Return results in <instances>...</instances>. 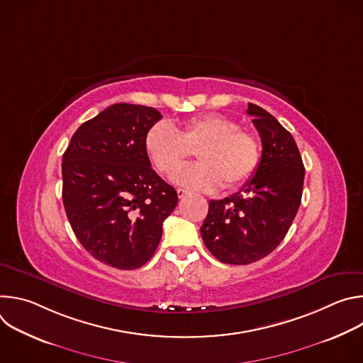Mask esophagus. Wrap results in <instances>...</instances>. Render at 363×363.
Listing matches in <instances>:
<instances>
[{"mask_svg": "<svg viewBox=\"0 0 363 363\" xmlns=\"http://www.w3.org/2000/svg\"><path fill=\"white\" fill-rule=\"evenodd\" d=\"M177 192H178V198H184V196L188 195V191H186V189H182V188H178Z\"/></svg>", "mask_w": 363, "mask_h": 363, "instance_id": "obj_1", "label": "esophagus"}]
</instances>
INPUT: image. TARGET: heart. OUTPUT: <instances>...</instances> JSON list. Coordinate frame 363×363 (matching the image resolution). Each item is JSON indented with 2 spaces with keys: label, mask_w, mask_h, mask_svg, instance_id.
I'll return each instance as SVG.
<instances>
[{
  "label": "heart",
  "mask_w": 363,
  "mask_h": 363,
  "mask_svg": "<svg viewBox=\"0 0 363 363\" xmlns=\"http://www.w3.org/2000/svg\"><path fill=\"white\" fill-rule=\"evenodd\" d=\"M145 149L161 174L171 175L198 150V162L178 171L174 182L194 191L214 192L244 185L260 164V143L250 132L224 115L191 118L178 132L168 122H158L145 135Z\"/></svg>",
  "instance_id": "1"
}]
</instances>
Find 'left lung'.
Wrapping results in <instances>:
<instances>
[{"mask_svg": "<svg viewBox=\"0 0 363 363\" xmlns=\"http://www.w3.org/2000/svg\"><path fill=\"white\" fill-rule=\"evenodd\" d=\"M263 152L252 178L224 199L210 201L202 240L221 263L244 266L269 255L286 237L301 202L304 167L298 147L279 121L248 103Z\"/></svg>", "mask_w": 363, "mask_h": 363, "instance_id": "1", "label": "left lung"}]
</instances>
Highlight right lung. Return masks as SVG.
I'll return each mask as SVG.
<instances>
[{
    "instance_id": "obj_1",
    "label": "right lung",
    "mask_w": 363,
    "mask_h": 363,
    "mask_svg": "<svg viewBox=\"0 0 363 363\" xmlns=\"http://www.w3.org/2000/svg\"><path fill=\"white\" fill-rule=\"evenodd\" d=\"M162 119L153 108L116 103L84 122L63 155V203L90 255L121 270L157 250L178 194L150 168L145 135Z\"/></svg>"
}]
</instances>
